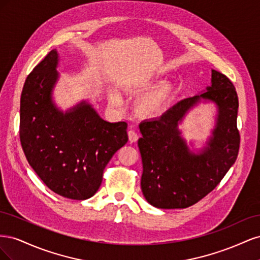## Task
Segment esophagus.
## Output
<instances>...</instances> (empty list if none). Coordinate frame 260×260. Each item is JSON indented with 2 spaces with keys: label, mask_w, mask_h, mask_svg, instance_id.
<instances>
[{
  "label": "esophagus",
  "mask_w": 260,
  "mask_h": 260,
  "mask_svg": "<svg viewBox=\"0 0 260 260\" xmlns=\"http://www.w3.org/2000/svg\"><path fill=\"white\" fill-rule=\"evenodd\" d=\"M128 137H129L130 143L137 142L138 139H139V135H138V133H137L135 130H131V129L128 131Z\"/></svg>",
  "instance_id": "obj_1"
}]
</instances>
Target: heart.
Listing matches in <instances>:
<instances>
[{
	"mask_svg": "<svg viewBox=\"0 0 260 260\" xmlns=\"http://www.w3.org/2000/svg\"><path fill=\"white\" fill-rule=\"evenodd\" d=\"M153 79L151 77L143 79H135L130 81L128 88L132 91H141L147 89L152 85ZM175 96V86L169 82H161L154 86L147 93L141 98L137 103V109L140 115L144 117H156L161 115L169 107L172 99ZM109 100L113 104H118L120 102L117 94H111Z\"/></svg>",
	"mask_w": 260,
	"mask_h": 260,
	"instance_id": "b5f03b06",
	"label": "heart"
}]
</instances>
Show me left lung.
<instances>
[{"mask_svg": "<svg viewBox=\"0 0 260 260\" xmlns=\"http://www.w3.org/2000/svg\"><path fill=\"white\" fill-rule=\"evenodd\" d=\"M202 99L216 104L217 121L208 145L194 153L180 136L178 124ZM238 108L233 83L212 69L211 85L206 92L180 101L159 118L140 123L141 188L151 205L161 209L190 207L220 183L239 154Z\"/></svg>", "mask_w": 260, "mask_h": 260, "instance_id": "8db88e82", "label": "left lung"}]
</instances>
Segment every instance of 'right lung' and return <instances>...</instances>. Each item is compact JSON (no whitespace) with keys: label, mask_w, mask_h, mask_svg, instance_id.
<instances>
[{"label":"right lung","mask_w":260,"mask_h":260,"mask_svg":"<svg viewBox=\"0 0 260 260\" xmlns=\"http://www.w3.org/2000/svg\"><path fill=\"white\" fill-rule=\"evenodd\" d=\"M57 64L58 53L52 50L27 77L20 98V143L50 190L83 201L96 193L106 165L128 142V124L105 121L85 101L59 111L52 100Z\"/></svg>","instance_id":"right-lung-1"}]
</instances>
